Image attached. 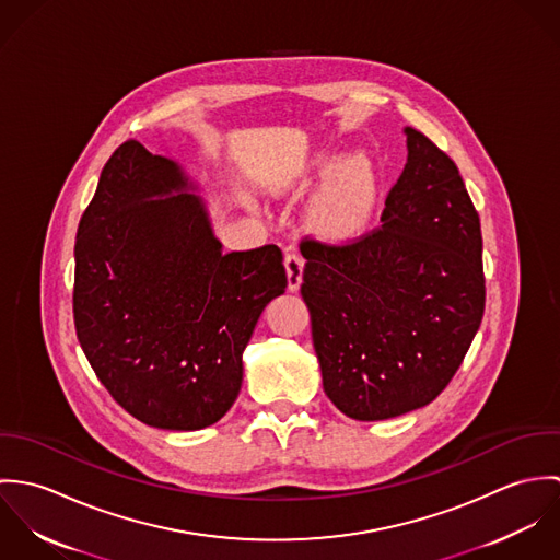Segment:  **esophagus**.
<instances>
[{"label": "esophagus", "mask_w": 560, "mask_h": 560, "mask_svg": "<svg viewBox=\"0 0 560 560\" xmlns=\"http://www.w3.org/2000/svg\"><path fill=\"white\" fill-rule=\"evenodd\" d=\"M284 267H287V280L289 289L298 291L302 287V276H304V258L298 252H289L284 256Z\"/></svg>", "instance_id": "34e87169"}]
</instances>
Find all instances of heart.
Wrapping results in <instances>:
<instances>
[{
	"label": "heart",
	"mask_w": 560,
	"mask_h": 560,
	"mask_svg": "<svg viewBox=\"0 0 560 560\" xmlns=\"http://www.w3.org/2000/svg\"><path fill=\"white\" fill-rule=\"evenodd\" d=\"M331 165H320V176ZM375 196V172L373 165L362 158H353L340 165L323 187L313 205L311 220L320 235L342 240L358 233L369 215Z\"/></svg>",
	"instance_id": "b5f03b06"
}]
</instances>
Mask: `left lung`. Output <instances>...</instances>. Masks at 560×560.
I'll use <instances>...</instances> for the list:
<instances>
[{"instance_id": "8db88e82", "label": "left lung", "mask_w": 560, "mask_h": 560, "mask_svg": "<svg viewBox=\"0 0 560 560\" xmlns=\"http://www.w3.org/2000/svg\"><path fill=\"white\" fill-rule=\"evenodd\" d=\"M405 136L407 163L382 224L347 243H300L323 390L355 420L429 405L485 313L479 213L464 178L427 136Z\"/></svg>"}]
</instances>
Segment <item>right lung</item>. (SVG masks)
<instances>
[{
	"mask_svg": "<svg viewBox=\"0 0 560 560\" xmlns=\"http://www.w3.org/2000/svg\"><path fill=\"white\" fill-rule=\"evenodd\" d=\"M187 178L140 142L107 160L75 241L73 317L112 399L149 427L196 431L237 399L243 349L284 293L278 245L222 252Z\"/></svg>",
	"mask_w": 560,
	"mask_h": 560,
	"instance_id": "right-lung-1",
	"label": "right lung"
}]
</instances>
